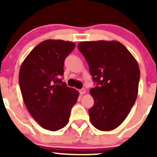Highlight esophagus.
<instances>
[{
  "label": "esophagus",
  "instance_id": "esophagus-1",
  "mask_svg": "<svg viewBox=\"0 0 157 157\" xmlns=\"http://www.w3.org/2000/svg\"><path fill=\"white\" fill-rule=\"evenodd\" d=\"M80 93L81 94H84L86 93V89H81L80 90Z\"/></svg>",
  "mask_w": 157,
  "mask_h": 157
}]
</instances>
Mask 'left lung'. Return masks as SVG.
<instances>
[{"label":"left lung","instance_id":"1","mask_svg":"<svg viewBox=\"0 0 157 157\" xmlns=\"http://www.w3.org/2000/svg\"><path fill=\"white\" fill-rule=\"evenodd\" d=\"M77 47L97 82L90 91L94 101L89 110L90 121L100 131L113 130L125 120L136 100L139 65L118 41H85Z\"/></svg>","mask_w":157,"mask_h":157}]
</instances>
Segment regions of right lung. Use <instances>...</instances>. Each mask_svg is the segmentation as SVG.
<instances>
[{"label":"right lung","instance_id":"1","mask_svg":"<svg viewBox=\"0 0 157 157\" xmlns=\"http://www.w3.org/2000/svg\"><path fill=\"white\" fill-rule=\"evenodd\" d=\"M75 43L46 40L36 46L23 60L19 85L27 109L39 125L56 131L69 121L79 92L63 82L64 60Z\"/></svg>","mask_w":157,"mask_h":157}]
</instances>
